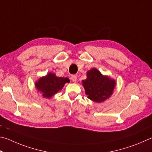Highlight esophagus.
I'll use <instances>...</instances> for the list:
<instances>
[{"label": "esophagus", "mask_w": 152, "mask_h": 152, "mask_svg": "<svg viewBox=\"0 0 152 152\" xmlns=\"http://www.w3.org/2000/svg\"><path fill=\"white\" fill-rule=\"evenodd\" d=\"M77 76L76 75H71V81H73V82H74V83H75V82L77 81Z\"/></svg>", "instance_id": "34e87169"}]
</instances>
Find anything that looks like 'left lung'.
<instances>
[{
    "label": "left lung",
    "mask_w": 152,
    "mask_h": 152,
    "mask_svg": "<svg viewBox=\"0 0 152 152\" xmlns=\"http://www.w3.org/2000/svg\"><path fill=\"white\" fill-rule=\"evenodd\" d=\"M82 84L88 98L95 102L100 103L108 99L113 93L115 81L108 76H104L94 68L87 71V79Z\"/></svg>",
    "instance_id": "obj_1"
}]
</instances>
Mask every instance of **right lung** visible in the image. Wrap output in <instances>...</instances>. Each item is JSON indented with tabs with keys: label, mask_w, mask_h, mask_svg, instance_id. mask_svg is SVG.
Segmentation results:
<instances>
[{
	"label": "right lung",
	"mask_w": 152,
	"mask_h": 152,
	"mask_svg": "<svg viewBox=\"0 0 152 152\" xmlns=\"http://www.w3.org/2000/svg\"><path fill=\"white\" fill-rule=\"evenodd\" d=\"M70 81L66 77H58L55 73H49L46 76L42 77L35 83L37 89L42 94V97L51 98L61 91L66 83Z\"/></svg>",
	"instance_id": "right-lung-1"
}]
</instances>
